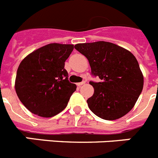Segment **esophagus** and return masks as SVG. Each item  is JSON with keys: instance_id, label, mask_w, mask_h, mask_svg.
<instances>
[{"instance_id": "obj_1", "label": "esophagus", "mask_w": 158, "mask_h": 158, "mask_svg": "<svg viewBox=\"0 0 158 158\" xmlns=\"http://www.w3.org/2000/svg\"><path fill=\"white\" fill-rule=\"evenodd\" d=\"M85 81H82V82H79V83H77V86H81L82 85H85Z\"/></svg>"}]
</instances>
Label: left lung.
<instances>
[{
	"label": "left lung",
	"mask_w": 158,
	"mask_h": 158,
	"mask_svg": "<svg viewBox=\"0 0 158 158\" xmlns=\"http://www.w3.org/2000/svg\"><path fill=\"white\" fill-rule=\"evenodd\" d=\"M75 49L87 58L92 75L101 81H90L94 93L87 100L89 109L106 120L127 114L143 89V75L136 58L129 51L104 41L78 43Z\"/></svg>",
	"instance_id": "obj_1"
}]
</instances>
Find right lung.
<instances>
[{
  "mask_svg": "<svg viewBox=\"0 0 158 158\" xmlns=\"http://www.w3.org/2000/svg\"><path fill=\"white\" fill-rule=\"evenodd\" d=\"M73 48V44L50 43L20 62L15 89L19 100L31 112L49 118L65 109L77 89L75 84L69 81L64 68Z\"/></svg>",
  "mask_w": 158,
  "mask_h": 158,
  "instance_id": "right-lung-1",
  "label": "right lung"
}]
</instances>
